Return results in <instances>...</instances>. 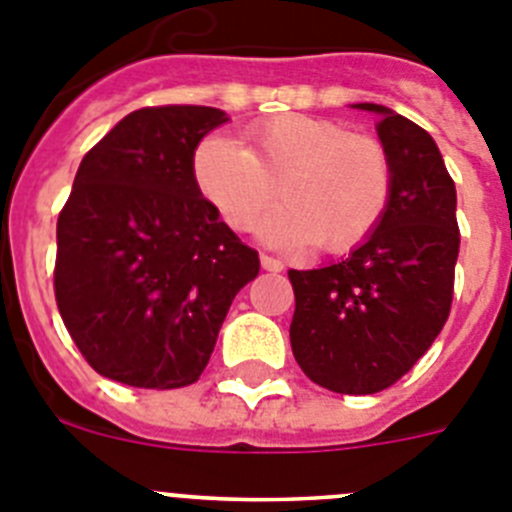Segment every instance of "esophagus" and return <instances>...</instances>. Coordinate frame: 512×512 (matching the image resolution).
Segmentation results:
<instances>
[{"mask_svg": "<svg viewBox=\"0 0 512 512\" xmlns=\"http://www.w3.org/2000/svg\"><path fill=\"white\" fill-rule=\"evenodd\" d=\"M261 266H264L266 271H284V261L274 259V256H266V253H261Z\"/></svg>", "mask_w": 512, "mask_h": 512, "instance_id": "esophagus-1", "label": "esophagus"}]
</instances>
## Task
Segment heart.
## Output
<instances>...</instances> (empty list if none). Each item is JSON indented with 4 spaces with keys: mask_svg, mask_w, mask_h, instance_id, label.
I'll use <instances>...</instances> for the list:
<instances>
[{
    "mask_svg": "<svg viewBox=\"0 0 512 512\" xmlns=\"http://www.w3.org/2000/svg\"><path fill=\"white\" fill-rule=\"evenodd\" d=\"M243 140L212 135L192 158L194 184L225 225L246 233L279 194L284 205L264 223L271 246L348 253L379 228L392 200L382 140L310 115L271 117Z\"/></svg>",
    "mask_w": 512,
    "mask_h": 512,
    "instance_id": "b5f03b06",
    "label": "heart"
}]
</instances>
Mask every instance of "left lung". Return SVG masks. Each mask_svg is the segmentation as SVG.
I'll return each mask as SVG.
<instances>
[{
	"label": "left lung",
	"instance_id": "8db88e82",
	"mask_svg": "<svg viewBox=\"0 0 512 512\" xmlns=\"http://www.w3.org/2000/svg\"><path fill=\"white\" fill-rule=\"evenodd\" d=\"M379 140L392 158V200L382 223L348 259L289 269L292 354L315 384L338 395H374L431 348L454 300L459 256L456 187L436 140L382 104Z\"/></svg>",
	"mask_w": 512,
	"mask_h": 512
}]
</instances>
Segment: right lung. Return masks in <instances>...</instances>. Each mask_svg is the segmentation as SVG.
<instances>
[{"label": "right lung", "instance_id": "add662e5", "mask_svg": "<svg viewBox=\"0 0 512 512\" xmlns=\"http://www.w3.org/2000/svg\"><path fill=\"white\" fill-rule=\"evenodd\" d=\"M228 115L200 104L143 107L81 158L58 215V312L94 372L176 390L210 361L259 253L194 184L200 140Z\"/></svg>", "mask_w": 512, "mask_h": 512}]
</instances>
